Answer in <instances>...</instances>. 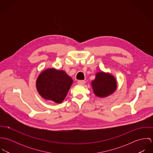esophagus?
<instances>
[{
    "instance_id": "esophagus-1",
    "label": "esophagus",
    "mask_w": 153,
    "mask_h": 153,
    "mask_svg": "<svg viewBox=\"0 0 153 153\" xmlns=\"http://www.w3.org/2000/svg\"><path fill=\"white\" fill-rule=\"evenodd\" d=\"M85 83V81L84 80H79L78 81V84L80 85H84Z\"/></svg>"
}]
</instances>
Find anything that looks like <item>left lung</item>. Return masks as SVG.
Instances as JSON below:
<instances>
[{"mask_svg": "<svg viewBox=\"0 0 153 153\" xmlns=\"http://www.w3.org/2000/svg\"><path fill=\"white\" fill-rule=\"evenodd\" d=\"M91 85L96 96L105 98L116 91L117 82L112 75L101 71L96 74L95 79L91 82Z\"/></svg>", "mask_w": 153, "mask_h": 153, "instance_id": "1", "label": "left lung"}]
</instances>
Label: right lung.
<instances>
[{
    "mask_svg": "<svg viewBox=\"0 0 153 153\" xmlns=\"http://www.w3.org/2000/svg\"><path fill=\"white\" fill-rule=\"evenodd\" d=\"M72 83V79L64 71L49 68L39 75L36 87L43 98L59 104L65 98Z\"/></svg>",
    "mask_w": 153,
    "mask_h": 153,
    "instance_id": "add662e5",
    "label": "right lung"
}]
</instances>
